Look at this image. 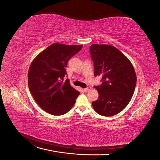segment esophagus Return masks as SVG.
<instances>
[{
    "label": "esophagus",
    "mask_w": 160,
    "mask_h": 160,
    "mask_svg": "<svg viewBox=\"0 0 160 160\" xmlns=\"http://www.w3.org/2000/svg\"><path fill=\"white\" fill-rule=\"evenodd\" d=\"M91 87H88V88H85V89H83V91H84V92H85V93H87V92H89L90 90H91Z\"/></svg>",
    "instance_id": "34e87169"
}]
</instances>
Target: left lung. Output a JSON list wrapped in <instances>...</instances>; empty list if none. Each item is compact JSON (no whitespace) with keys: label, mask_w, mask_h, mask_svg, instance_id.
<instances>
[{"label":"left lung","mask_w":160,"mask_h":160,"mask_svg":"<svg viewBox=\"0 0 160 160\" xmlns=\"http://www.w3.org/2000/svg\"><path fill=\"white\" fill-rule=\"evenodd\" d=\"M94 75H101L102 83L95 86L98 99L92 102L97 113L109 117L121 112L133 95L137 77L132 62L117 48L109 45L90 47Z\"/></svg>","instance_id":"1"}]
</instances>
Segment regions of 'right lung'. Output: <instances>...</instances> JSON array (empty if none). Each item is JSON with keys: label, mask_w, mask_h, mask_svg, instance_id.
Returning <instances> with one entry per match:
<instances>
[{"label": "right lung", "mask_w": 160, "mask_h": 160, "mask_svg": "<svg viewBox=\"0 0 160 160\" xmlns=\"http://www.w3.org/2000/svg\"><path fill=\"white\" fill-rule=\"evenodd\" d=\"M83 45L54 43L38 54L28 69V85L40 108L53 115H63L72 108L80 92L64 81L68 61Z\"/></svg>", "instance_id": "add662e5"}]
</instances>
